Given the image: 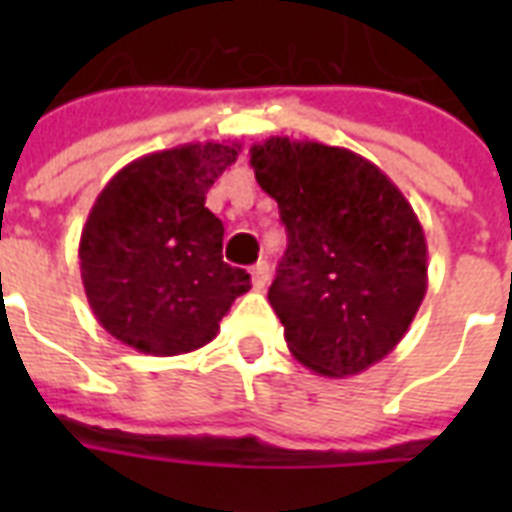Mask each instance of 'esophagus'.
<instances>
[{"mask_svg":"<svg viewBox=\"0 0 512 512\" xmlns=\"http://www.w3.org/2000/svg\"><path fill=\"white\" fill-rule=\"evenodd\" d=\"M268 281H271V268H268V263H257L252 268V287L260 292V289L268 287Z\"/></svg>","mask_w":512,"mask_h":512,"instance_id":"obj_1","label":"esophagus"}]
</instances>
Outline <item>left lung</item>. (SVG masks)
I'll list each match as a JSON object with an SVG mask.
<instances>
[{
  "instance_id": "obj_1",
  "label": "left lung",
  "mask_w": 512,
  "mask_h": 512,
  "mask_svg": "<svg viewBox=\"0 0 512 512\" xmlns=\"http://www.w3.org/2000/svg\"><path fill=\"white\" fill-rule=\"evenodd\" d=\"M249 164L287 225L268 300L289 353L324 377L382 361L428 292L412 204L377 164L316 140L268 138L249 148Z\"/></svg>"
}]
</instances>
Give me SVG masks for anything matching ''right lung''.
Wrapping results in <instances>:
<instances>
[{
  "label": "right lung",
  "mask_w": 512,
  "mask_h": 512,
  "mask_svg": "<svg viewBox=\"0 0 512 512\" xmlns=\"http://www.w3.org/2000/svg\"><path fill=\"white\" fill-rule=\"evenodd\" d=\"M239 143H185L140 156L98 193L79 239L87 303L108 335L180 356L215 340L249 273L223 263V223L207 191Z\"/></svg>",
  "instance_id": "add662e5"
}]
</instances>
